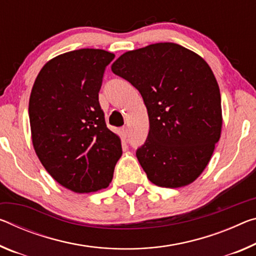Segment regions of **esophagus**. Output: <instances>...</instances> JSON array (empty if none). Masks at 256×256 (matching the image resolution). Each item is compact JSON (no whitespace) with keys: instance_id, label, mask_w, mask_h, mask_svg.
Here are the masks:
<instances>
[{"instance_id":"1","label":"esophagus","mask_w":256,"mask_h":256,"mask_svg":"<svg viewBox=\"0 0 256 256\" xmlns=\"http://www.w3.org/2000/svg\"><path fill=\"white\" fill-rule=\"evenodd\" d=\"M120 134H122V136H123L124 138V139H125V138H128V128H120Z\"/></svg>"}]
</instances>
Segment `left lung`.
I'll list each match as a JSON object with an SVG mask.
<instances>
[{
  "label": "left lung",
  "instance_id": "8db88e82",
  "mask_svg": "<svg viewBox=\"0 0 256 256\" xmlns=\"http://www.w3.org/2000/svg\"><path fill=\"white\" fill-rule=\"evenodd\" d=\"M142 96L149 133L136 158L158 186H188L204 171L221 136L220 88L208 64L176 43L128 51L112 64Z\"/></svg>",
  "mask_w": 256,
  "mask_h": 256
}]
</instances>
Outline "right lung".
<instances>
[{
    "mask_svg": "<svg viewBox=\"0 0 256 256\" xmlns=\"http://www.w3.org/2000/svg\"><path fill=\"white\" fill-rule=\"evenodd\" d=\"M115 58L80 48L52 58L30 96L32 142L44 168L74 192L107 188L122 156L120 138L107 128L99 104L104 72Z\"/></svg>",
    "mask_w": 256,
    "mask_h": 256,
    "instance_id": "add662e5",
    "label": "right lung"
}]
</instances>
